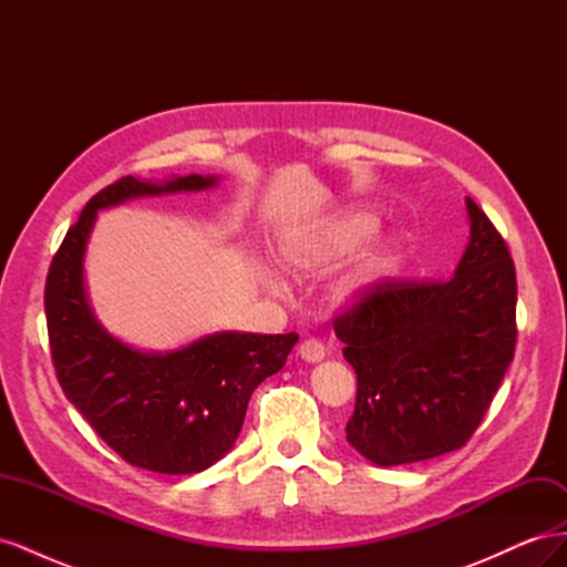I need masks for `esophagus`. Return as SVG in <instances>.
Returning <instances> with one entry per match:
<instances>
[{
  "mask_svg": "<svg viewBox=\"0 0 567 567\" xmlns=\"http://www.w3.org/2000/svg\"><path fill=\"white\" fill-rule=\"evenodd\" d=\"M298 352H300L305 362H321V359L326 357V348H323V342L319 338H305L300 342Z\"/></svg>",
  "mask_w": 567,
  "mask_h": 567,
  "instance_id": "esophagus-1",
  "label": "esophagus"
}]
</instances>
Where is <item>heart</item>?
<instances>
[{"mask_svg": "<svg viewBox=\"0 0 567 567\" xmlns=\"http://www.w3.org/2000/svg\"><path fill=\"white\" fill-rule=\"evenodd\" d=\"M373 227L375 221L371 215H364V213L342 215L336 221H331V225H326L321 231H317L315 236L307 238V241L288 246L284 252V260L293 271H310L321 265H329L338 260V257L354 250L364 241V238H369L373 234ZM381 269H383V255L379 252L364 255L348 277L340 281L338 298H350L359 293V290L367 288L375 277H379Z\"/></svg>", "mask_w": 567, "mask_h": 567, "instance_id": "b5f03b06", "label": "heart"}]
</instances>
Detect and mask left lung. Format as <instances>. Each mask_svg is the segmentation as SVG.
<instances>
[{"label":"left lung","mask_w":567,"mask_h":567,"mask_svg":"<svg viewBox=\"0 0 567 567\" xmlns=\"http://www.w3.org/2000/svg\"><path fill=\"white\" fill-rule=\"evenodd\" d=\"M466 208L471 241L452 279H381L333 317L357 373L348 442L379 466L463 447L516 352V267L489 217Z\"/></svg>","instance_id":"left-lung-1"}]
</instances>
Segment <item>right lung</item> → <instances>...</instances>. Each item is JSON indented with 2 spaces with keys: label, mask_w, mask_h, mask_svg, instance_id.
<instances>
[{
  "label": "right lung",
  "mask_w": 567,
  "mask_h": 567,
  "mask_svg": "<svg viewBox=\"0 0 567 567\" xmlns=\"http://www.w3.org/2000/svg\"><path fill=\"white\" fill-rule=\"evenodd\" d=\"M213 184L200 175L109 184L84 205L47 274L44 312L59 385L117 456L153 473H200L225 456L241 433L252 390L284 369L298 342V333H215L177 352L144 354L111 338L92 317L82 257L96 210L132 196Z\"/></svg>",
  "instance_id": "1"
}]
</instances>
